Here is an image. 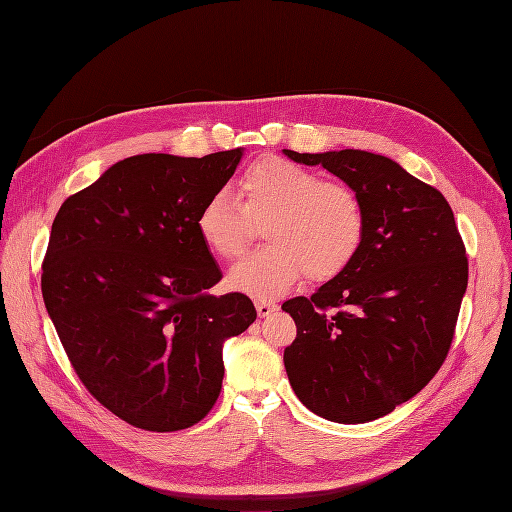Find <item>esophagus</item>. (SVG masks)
Masks as SVG:
<instances>
[{
	"label": "esophagus",
	"mask_w": 512,
	"mask_h": 512,
	"mask_svg": "<svg viewBox=\"0 0 512 512\" xmlns=\"http://www.w3.org/2000/svg\"><path fill=\"white\" fill-rule=\"evenodd\" d=\"M255 307H257L259 317H270V315H274L278 311V305L272 303V301H257Z\"/></svg>",
	"instance_id": "34e87169"
}]
</instances>
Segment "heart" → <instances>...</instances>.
<instances>
[{
	"mask_svg": "<svg viewBox=\"0 0 512 512\" xmlns=\"http://www.w3.org/2000/svg\"><path fill=\"white\" fill-rule=\"evenodd\" d=\"M240 199L220 188L197 213V234L222 259L236 257L251 232L265 222L267 247L230 267V288L255 299H274L307 274L326 282L344 272L365 236V211L351 186L321 180L309 168L267 157L240 178Z\"/></svg>",
	"mask_w": 512,
	"mask_h": 512,
	"instance_id": "obj_1",
	"label": "heart"
}]
</instances>
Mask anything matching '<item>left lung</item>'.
I'll use <instances>...</instances> for the list:
<instances>
[{"label":"left lung","instance_id":"8db88e82","mask_svg":"<svg viewBox=\"0 0 512 512\" xmlns=\"http://www.w3.org/2000/svg\"><path fill=\"white\" fill-rule=\"evenodd\" d=\"M359 195L365 236L344 272L311 299L282 305L297 324L284 351L303 405L336 423L392 413L438 373L454 336L469 265L440 191L390 157L361 149L297 153Z\"/></svg>","mask_w":512,"mask_h":512}]
</instances>
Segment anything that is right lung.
Segmentation results:
<instances>
[{"mask_svg":"<svg viewBox=\"0 0 512 512\" xmlns=\"http://www.w3.org/2000/svg\"><path fill=\"white\" fill-rule=\"evenodd\" d=\"M242 153L126 157L51 224L41 290L64 351L105 409L147 432L211 411L224 342L257 317L247 294H209L222 272L195 226Z\"/></svg>","mask_w":512,"mask_h":512,"instance_id":"obj_1","label":"right lung"}]
</instances>
